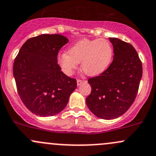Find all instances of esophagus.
<instances>
[{"instance_id": "1", "label": "esophagus", "mask_w": 156, "mask_h": 156, "mask_svg": "<svg viewBox=\"0 0 156 156\" xmlns=\"http://www.w3.org/2000/svg\"><path fill=\"white\" fill-rule=\"evenodd\" d=\"M77 85L78 86H80V85L82 84V83H83L85 82V80H80V79H78L77 80Z\"/></svg>"}]
</instances>
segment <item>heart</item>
Returning <instances> with one entry per match:
<instances>
[{
    "label": "heart",
    "instance_id": "obj_1",
    "mask_svg": "<svg viewBox=\"0 0 156 156\" xmlns=\"http://www.w3.org/2000/svg\"><path fill=\"white\" fill-rule=\"evenodd\" d=\"M113 50L107 40L84 39L79 41L58 56V63L62 70L70 75L81 62L82 70L89 76L102 73L111 63Z\"/></svg>",
    "mask_w": 156,
    "mask_h": 156
}]
</instances>
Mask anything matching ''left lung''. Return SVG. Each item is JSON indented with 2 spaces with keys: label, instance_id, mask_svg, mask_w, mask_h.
Masks as SVG:
<instances>
[{
  "label": "left lung",
  "instance_id": "1",
  "mask_svg": "<svg viewBox=\"0 0 156 156\" xmlns=\"http://www.w3.org/2000/svg\"><path fill=\"white\" fill-rule=\"evenodd\" d=\"M113 46V60L99 76L91 77V94L86 104L91 112L103 119H112L124 114L137 96L143 73L142 62L130 43L109 38Z\"/></svg>",
  "mask_w": 156,
  "mask_h": 156
}]
</instances>
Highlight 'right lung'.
Segmentation results:
<instances>
[{"label":"right lung","mask_w":156,"mask_h":156,"mask_svg":"<svg viewBox=\"0 0 156 156\" xmlns=\"http://www.w3.org/2000/svg\"><path fill=\"white\" fill-rule=\"evenodd\" d=\"M68 40L61 34H41L22 45L13 63L18 94L25 107L40 116H52L65 109L76 89L58 64V53Z\"/></svg>","instance_id":"add662e5"}]
</instances>
